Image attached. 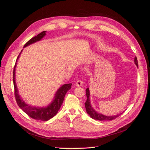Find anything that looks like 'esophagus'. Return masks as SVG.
<instances>
[{
	"label": "esophagus",
	"instance_id": "34e87169",
	"mask_svg": "<svg viewBox=\"0 0 150 150\" xmlns=\"http://www.w3.org/2000/svg\"><path fill=\"white\" fill-rule=\"evenodd\" d=\"M83 82L82 80H81V79H78V80H77V81H76V85L77 86H81L83 85Z\"/></svg>",
	"mask_w": 150,
	"mask_h": 150
}]
</instances>
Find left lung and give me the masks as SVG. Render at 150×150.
<instances>
[{"instance_id":"left-lung-1","label":"left lung","mask_w":150,"mask_h":150,"mask_svg":"<svg viewBox=\"0 0 150 150\" xmlns=\"http://www.w3.org/2000/svg\"><path fill=\"white\" fill-rule=\"evenodd\" d=\"M134 63L137 66H138L137 57H135L134 58ZM89 88L86 89V96H87V100L85 102V108L86 112H88V114L92 117L94 120H96L99 121H110L112 120L117 118V117H119L120 115H117L116 116H104L102 114H100L98 112L95 111L94 109L91 107V105L90 104V100H89Z\"/></svg>"}]
</instances>
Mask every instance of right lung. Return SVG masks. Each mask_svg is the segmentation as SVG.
<instances>
[{"label": "right lung", "mask_w": 150, "mask_h": 150, "mask_svg": "<svg viewBox=\"0 0 150 150\" xmlns=\"http://www.w3.org/2000/svg\"><path fill=\"white\" fill-rule=\"evenodd\" d=\"M46 31H43L38 35H35V37L30 39L29 41L25 43L24 47L28 46L29 45L34 42L39 41V40H40L45 35H46ZM20 54L17 58L14 68H13V86H14V94L16 102L18 104V106L21 108V110L24 112H25L29 116L32 117V118L40 121H47L52 118V117H54L57 113L59 110L61 108V104H62L63 101H64L65 95L68 91L71 89L72 84L70 83L62 85L61 87L57 90L55 98H54V99L52 102V103L46 108L34 107L25 104V102L23 101V100L21 98L19 94H18V90L17 89V86L15 81L16 65L18 58H19L20 56Z\"/></svg>", "instance_id": "right-lung-1"}]
</instances>
